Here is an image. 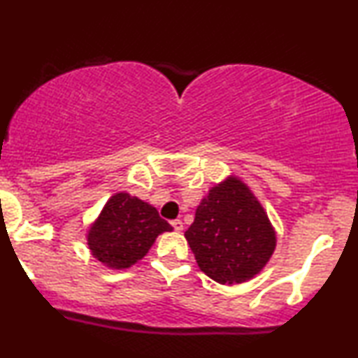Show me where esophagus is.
<instances>
[{
    "instance_id": "esophagus-1",
    "label": "esophagus",
    "mask_w": 358,
    "mask_h": 358,
    "mask_svg": "<svg viewBox=\"0 0 358 358\" xmlns=\"http://www.w3.org/2000/svg\"><path fill=\"white\" fill-rule=\"evenodd\" d=\"M172 227L177 231H181L183 230V222H181L180 219H175V220H172Z\"/></svg>"
}]
</instances>
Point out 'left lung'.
<instances>
[{
    "label": "left lung",
    "instance_id": "left-lung-1",
    "mask_svg": "<svg viewBox=\"0 0 358 358\" xmlns=\"http://www.w3.org/2000/svg\"><path fill=\"white\" fill-rule=\"evenodd\" d=\"M185 236L199 269L219 284L251 279L275 248V231L264 209L236 178L209 191Z\"/></svg>",
    "mask_w": 358,
    "mask_h": 358
}]
</instances>
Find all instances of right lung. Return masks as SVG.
Here are the masks:
<instances>
[{"label": "right lung", "instance_id": "obj_1", "mask_svg": "<svg viewBox=\"0 0 358 358\" xmlns=\"http://www.w3.org/2000/svg\"><path fill=\"white\" fill-rule=\"evenodd\" d=\"M172 225L160 217L157 209L118 193L108 199L97 222L89 230V248L100 263L113 269H124L148 253L162 231Z\"/></svg>", "mask_w": 358, "mask_h": 358}]
</instances>
